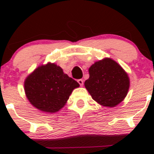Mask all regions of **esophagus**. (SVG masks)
<instances>
[{"instance_id":"esophagus-1","label":"esophagus","mask_w":154,"mask_h":154,"mask_svg":"<svg viewBox=\"0 0 154 154\" xmlns=\"http://www.w3.org/2000/svg\"><path fill=\"white\" fill-rule=\"evenodd\" d=\"M78 83L81 86H82V85H83V80H82V79H78Z\"/></svg>"}]
</instances>
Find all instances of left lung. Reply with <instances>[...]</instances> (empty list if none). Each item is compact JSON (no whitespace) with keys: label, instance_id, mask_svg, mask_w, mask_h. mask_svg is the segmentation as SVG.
I'll use <instances>...</instances> for the list:
<instances>
[{"label":"left lung","instance_id":"1","mask_svg":"<svg viewBox=\"0 0 154 154\" xmlns=\"http://www.w3.org/2000/svg\"><path fill=\"white\" fill-rule=\"evenodd\" d=\"M85 89L92 99L106 107H115L126 98L130 88V78L126 71L113 59L105 58L92 64Z\"/></svg>","mask_w":154,"mask_h":154}]
</instances>
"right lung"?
<instances>
[{
    "instance_id": "add662e5",
    "label": "right lung",
    "mask_w": 154,
    "mask_h": 154,
    "mask_svg": "<svg viewBox=\"0 0 154 154\" xmlns=\"http://www.w3.org/2000/svg\"><path fill=\"white\" fill-rule=\"evenodd\" d=\"M25 96L34 107L45 112L63 108L79 84L65 74L60 66L48 62L35 69L24 82Z\"/></svg>"
}]
</instances>
